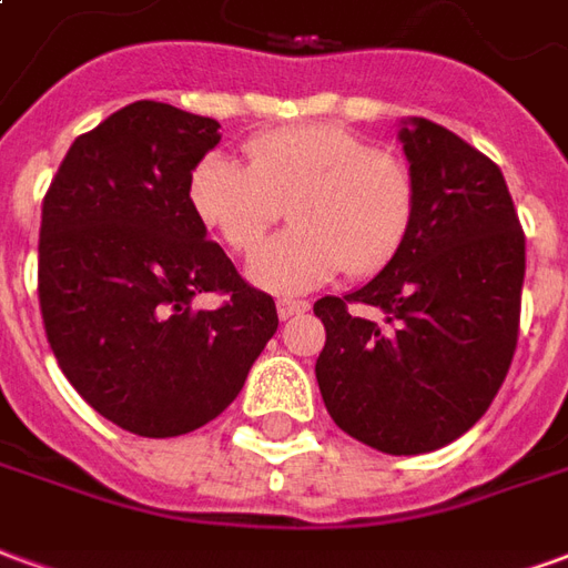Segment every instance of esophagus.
<instances>
[{
    "label": "esophagus",
    "instance_id": "obj_1",
    "mask_svg": "<svg viewBox=\"0 0 568 568\" xmlns=\"http://www.w3.org/2000/svg\"><path fill=\"white\" fill-rule=\"evenodd\" d=\"M304 310H310L307 301H288V297H283V301L276 304V313H280V320H292V316L304 313Z\"/></svg>",
    "mask_w": 568,
    "mask_h": 568
}]
</instances>
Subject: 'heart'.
<instances>
[{
  "label": "heart",
  "mask_w": 568,
  "mask_h": 568,
  "mask_svg": "<svg viewBox=\"0 0 568 568\" xmlns=\"http://www.w3.org/2000/svg\"><path fill=\"white\" fill-rule=\"evenodd\" d=\"M243 163L206 154L187 175V206L227 252L248 255L288 206L292 227L248 261V280L276 295L307 292L344 267L383 271L402 252L417 212V179L398 151L341 124L267 130Z\"/></svg>",
  "instance_id": "heart-1"
}]
</instances>
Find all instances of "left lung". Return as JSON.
<instances>
[{
	"mask_svg": "<svg viewBox=\"0 0 568 568\" xmlns=\"http://www.w3.org/2000/svg\"><path fill=\"white\" fill-rule=\"evenodd\" d=\"M417 179L405 246L368 285L320 297L316 381L328 414L374 450L417 456L487 414L520 332L526 236L487 154L426 118L402 128ZM362 308H381L365 321Z\"/></svg>",
	"mask_w": 568,
	"mask_h": 568,
	"instance_id": "8db88e82",
	"label": "left lung"
}]
</instances>
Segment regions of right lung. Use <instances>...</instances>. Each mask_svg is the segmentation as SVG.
I'll return each mask as SVG.
<instances>
[{"instance_id":"right-lung-1","label":"right lung","mask_w":568,"mask_h":568,"mask_svg":"<svg viewBox=\"0 0 568 568\" xmlns=\"http://www.w3.org/2000/svg\"><path fill=\"white\" fill-rule=\"evenodd\" d=\"M219 140L215 118L130 103L72 142L42 200L48 344L81 398L142 438L219 417L280 325L187 206V175ZM200 291L223 307L191 308Z\"/></svg>"}]
</instances>
